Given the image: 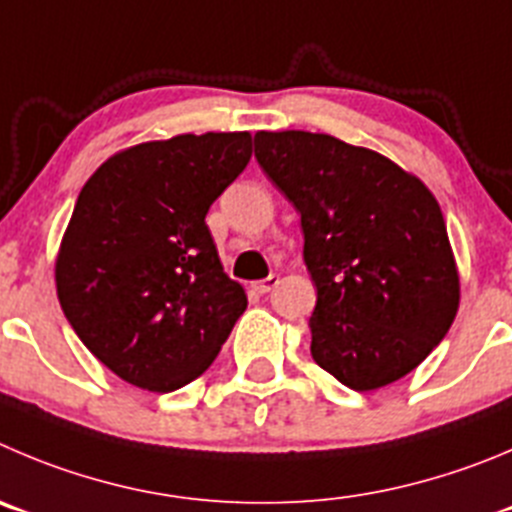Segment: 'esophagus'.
Returning <instances> with one entry per match:
<instances>
[{
	"label": "esophagus",
	"mask_w": 512,
	"mask_h": 512,
	"mask_svg": "<svg viewBox=\"0 0 512 512\" xmlns=\"http://www.w3.org/2000/svg\"><path fill=\"white\" fill-rule=\"evenodd\" d=\"M278 283H280L278 275H270V278L257 280V283H252V290H255L257 295H265V293H270V290L275 288V285H278Z\"/></svg>",
	"instance_id": "obj_1"
}]
</instances>
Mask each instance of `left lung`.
I'll use <instances>...</instances> for the list:
<instances>
[{
	"instance_id": "left-lung-1",
	"label": "left lung",
	"mask_w": 512,
	"mask_h": 512,
	"mask_svg": "<svg viewBox=\"0 0 512 512\" xmlns=\"http://www.w3.org/2000/svg\"><path fill=\"white\" fill-rule=\"evenodd\" d=\"M255 156L300 212L318 290L315 364L353 391L417 369L460 308L455 252L427 184L328 133L257 131Z\"/></svg>"
}]
</instances>
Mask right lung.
Instances as JSON below:
<instances>
[{
	"mask_svg": "<svg viewBox=\"0 0 512 512\" xmlns=\"http://www.w3.org/2000/svg\"><path fill=\"white\" fill-rule=\"evenodd\" d=\"M252 136L181 133L136 143L95 169L55 257L62 313L88 351L138 389L202 376L245 313L207 217L245 171Z\"/></svg>",
	"mask_w": 512,
	"mask_h": 512,
	"instance_id": "1",
	"label": "right lung"
}]
</instances>
